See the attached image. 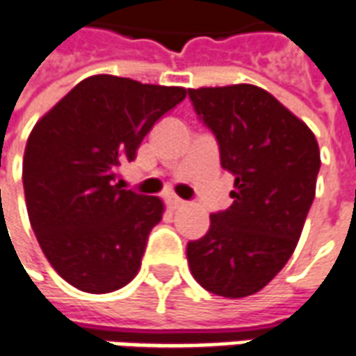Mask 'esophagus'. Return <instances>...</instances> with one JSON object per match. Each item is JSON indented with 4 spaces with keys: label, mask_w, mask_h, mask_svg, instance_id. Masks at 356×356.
Segmentation results:
<instances>
[{
    "label": "esophagus",
    "mask_w": 356,
    "mask_h": 356,
    "mask_svg": "<svg viewBox=\"0 0 356 356\" xmlns=\"http://www.w3.org/2000/svg\"><path fill=\"white\" fill-rule=\"evenodd\" d=\"M168 204H170V208L177 210V208H183V206H185V200H181L177 196H170V198H168Z\"/></svg>",
    "instance_id": "1"
}]
</instances>
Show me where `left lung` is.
Masks as SVG:
<instances>
[{
  "instance_id": "1",
  "label": "left lung",
  "mask_w": 356,
  "mask_h": 356,
  "mask_svg": "<svg viewBox=\"0 0 356 356\" xmlns=\"http://www.w3.org/2000/svg\"><path fill=\"white\" fill-rule=\"evenodd\" d=\"M196 115L235 175L227 210L186 245L191 273L204 289L241 299L266 287L293 254L316 193V136L270 92L252 84L191 88Z\"/></svg>"
}]
</instances>
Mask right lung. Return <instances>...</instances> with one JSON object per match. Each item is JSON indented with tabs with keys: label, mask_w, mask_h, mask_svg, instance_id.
<instances>
[{
	"label": "right lung",
	"mask_w": 356,
	"mask_h": 356,
	"mask_svg": "<svg viewBox=\"0 0 356 356\" xmlns=\"http://www.w3.org/2000/svg\"><path fill=\"white\" fill-rule=\"evenodd\" d=\"M179 86L96 74L79 83L32 129L22 160L31 225L48 262L86 293L125 287L161 220L158 196L121 188L156 121L185 100Z\"/></svg>",
	"instance_id": "obj_1"
}]
</instances>
